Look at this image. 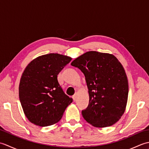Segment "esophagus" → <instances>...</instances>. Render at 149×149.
I'll list each match as a JSON object with an SVG mask.
<instances>
[{
	"label": "esophagus",
	"mask_w": 149,
	"mask_h": 149,
	"mask_svg": "<svg viewBox=\"0 0 149 149\" xmlns=\"http://www.w3.org/2000/svg\"><path fill=\"white\" fill-rule=\"evenodd\" d=\"M72 99H73V100H74V101L76 100V99H77V94L74 95L72 96Z\"/></svg>",
	"instance_id": "1"
}]
</instances>
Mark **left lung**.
Wrapping results in <instances>:
<instances>
[{"instance_id": "8db88e82", "label": "left lung", "mask_w": 149, "mask_h": 149, "mask_svg": "<svg viewBox=\"0 0 149 149\" xmlns=\"http://www.w3.org/2000/svg\"><path fill=\"white\" fill-rule=\"evenodd\" d=\"M83 73L89 93V104L82 111L86 122L95 127L115 124L124 113L129 84L123 66L108 53L89 51L71 63Z\"/></svg>"}]
</instances>
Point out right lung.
<instances>
[{"mask_svg":"<svg viewBox=\"0 0 149 149\" xmlns=\"http://www.w3.org/2000/svg\"><path fill=\"white\" fill-rule=\"evenodd\" d=\"M72 60L70 57L50 53L31 61L22 73L19 99L25 115L40 127L58 122L73 101L64 93L58 75Z\"/></svg>","mask_w":149,"mask_h":149,"instance_id":"1","label":"right lung"}]
</instances>
